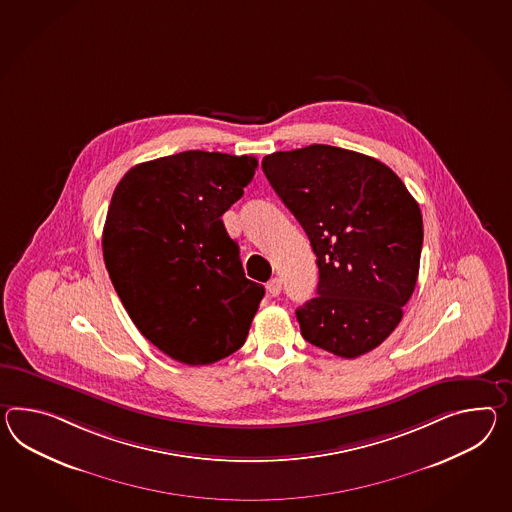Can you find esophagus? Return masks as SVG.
I'll return each mask as SVG.
<instances>
[{
	"label": "esophagus",
	"mask_w": 512,
	"mask_h": 512,
	"mask_svg": "<svg viewBox=\"0 0 512 512\" xmlns=\"http://www.w3.org/2000/svg\"><path fill=\"white\" fill-rule=\"evenodd\" d=\"M266 288H268V292H270L272 296H279V294H281V288H283V281H281L279 277H274V279L268 281Z\"/></svg>",
	"instance_id": "esophagus-1"
}]
</instances>
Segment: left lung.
Segmentation results:
<instances>
[{
    "instance_id": "left-lung-1",
    "label": "left lung",
    "mask_w": 512,
    "mask_h": 512,
    "mask_svg": "<svg viewBox=\"0 0 512 512\" xmlns=\"http://www.w3.org/2000/svg\"><path fill=\"white\" fill-rule=\"evenodd\" d=\"M262 172L311 240L316 296L296 311L316 348L355 359L398 327L424 242L422 212L387 164L312 144L275 151Z\"/></svg>"
}]
</instances>
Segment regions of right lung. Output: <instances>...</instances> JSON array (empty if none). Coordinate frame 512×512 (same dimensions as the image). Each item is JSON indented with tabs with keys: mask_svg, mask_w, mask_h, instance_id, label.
Here are the masks:
<instances>
[{
	"mask_svg": "<svg viewBox=\"0 0 512 512\" xmlns=\"http://www.w3.org/2000/svg\"><path fill=\"white\" fill-rule=\"evenodd\" d=\"M255 168L248 155L183 151L133 166L114 188L103 261L138 331L175 361L211 364L246 342L264 287L244 275L222 214Z\"/></svg>",
	"mask_w": 512,
	"mask_h": 512,
	"instance_id": "1",
	"label": "right lung"
}]
</instances>
